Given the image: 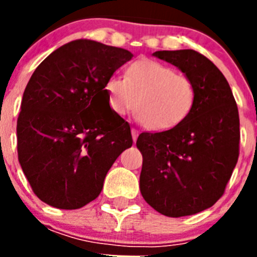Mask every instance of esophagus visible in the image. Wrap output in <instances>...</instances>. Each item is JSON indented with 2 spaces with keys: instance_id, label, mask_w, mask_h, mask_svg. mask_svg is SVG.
Wrapping results in <instances>:
<instances>
[{
  "instance_id": "1",
  "label": "esophagus",
  "mask_w": 257,
  "mask_h": 257,
  "mask_svg": "<svg viewBox=\"0 0 257 257\" xmlns=\"http://www.w3.org/2000/svg\"><path fill=\"white\" fill-rule=\"evenodd\" d=\"M131 134H133V139H134V143H135L136 139H138V135H139V134H138V131H136L135 128H133V130H131Z\"/></svg>"
}]
</instances>
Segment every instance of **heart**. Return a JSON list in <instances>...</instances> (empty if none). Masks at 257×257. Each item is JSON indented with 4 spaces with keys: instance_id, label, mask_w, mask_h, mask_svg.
<instances>
[{
    "instance_id": "b5f03b06",
    "label": "heart",
    "mask_w": 257,
    "mask_h": 257,
    "mask_svg": "<svg viewBox=\"0 0 257 257\" xmlns=\"http://www.w3.org/2000/svg\"><path fill=\"white\" fill-rule=\"evenodd\" d=\"M105 92L113 113L126 115L135 108L142 123L153 131L169 130L183 122L197 96L190 77L151 59L134 61L123 78L109 77Z\"/></svg>"
}]
</instances>
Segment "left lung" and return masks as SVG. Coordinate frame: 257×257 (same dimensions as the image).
Masks as SVG:
<instances>
[{"mask_svg": "<svg viewBox=\"0 0 257 257\" xmlns=\"http://www.w3.org/2000/svg\"><path fill=\"white\" fill-rule=\"evenodd\" d=\"M197 88L188 117L170 130L142 133L140 192L169 217L194 215L221 198L239 156V114L228 81L210 59L194 50L156 51Z\"/></svg>", "mask_w": 257, "mask_h": 257, "instance_id": "8db88e82", "label": "left lung"}]
</instances>
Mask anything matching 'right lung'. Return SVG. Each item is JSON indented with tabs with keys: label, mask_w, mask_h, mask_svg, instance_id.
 <instances>
[{
	"label": "right lung",
	"mask_w": 257,
	"mask_h": 257,
	"mask_svg": "<svg viewBox=\"0 0 257 257\" xmlns=\"http://www.w3.org/2000/svg\"><path fill=\"white\" fill-rule=\"evenodd\" d=\"M124 49L76 40L32 74L18 117V158L42 202L76 210L94 201L106 172L133 145L130 124L109 108L105 83L131 60Z\"/></svg>",
	"instance_id": "add662e5"
}]
</instances>
